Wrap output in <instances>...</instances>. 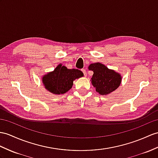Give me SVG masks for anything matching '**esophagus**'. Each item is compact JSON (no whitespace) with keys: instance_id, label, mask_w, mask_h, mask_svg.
Masks as SVG:
<instances>
[{"instance_id":"esophagus-1","label":"esophagus","mask_w":158,"mask_h":158,"mask_svg":"<svg viewBox=\"0 0 158 158\" xmlns=\"http://www.w3.org/2000/svg\"><path fill=\"white\" fill-rule=\"evenodd\" d=\"M82 72L84 73V74L86 76H87V74H86V71L85 69H82Z\"/></svg>"}]
</instances>
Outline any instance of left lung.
<instances>
[{
	"mask_svg": "<svg viewBox=\"0 0 158 158\" xmlns=\"http://www.w3.org/2000/svg\"><path fill=\"white\" fill-rule=\"evenodd\" d=\"M88 70L94 72L90 81L96 91L101 95L110 94L120 86L122 80L121 74L104 64L99 62L91 64Z\"/></svg>",
	"mask_w": 158,
	"mask_h": 158,
	"instance_id": "left-lung-1",
	"label": "left lung"
}]
</instances>
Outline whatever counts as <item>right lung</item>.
I'll return each instance as SVG.
<instances>
[{"label": "right lung", "instance_id": "right-lung-1", "mask_svg": "<svg viewBox=\"0 0 158 158\" xmlns=\"http://www.w3.org/2000/svg\"><path fill=\"white\" fill-rule=\"evenodd\" d=\"M84 76L78 69H68L60 64L54 70L47 73L41 78L42 83L48 91L53 94H63L70 90L76 79Z\"/></svg>", "mask_w": 158, "mask_h": 158}]
</instances>
